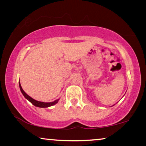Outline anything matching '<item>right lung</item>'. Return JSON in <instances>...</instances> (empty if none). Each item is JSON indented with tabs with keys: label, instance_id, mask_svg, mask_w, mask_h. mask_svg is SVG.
I'll list each match as a JSON object with an SVG mask.
<instances>
[{
	"label": "right lung",
	"instance_id": "1",
	"mask_svg": "<svg viewBox=\"0 0 146 146\" xmlns=\"http://www.w3.org/2000/svg\"><path fill=\"white\" fill-rule=\"evenodd\" d=\"M19 87H20V90H21L22 93H23V95H24V97H25L27 100H29V102L32 104L34 105L35 106H36V107H38V108L50 107V106H51L56 104L57 103L59 100V99H57V100L54 101V102H40V101H37V100L33 99V98H32L31 97H29L28 95H27V94L24 92V91L23 90V88H22V87H21L20 81H19Z\"/></svg>",
	"mask_w": 146,
	"mask_h": 146
}]
</instances>
